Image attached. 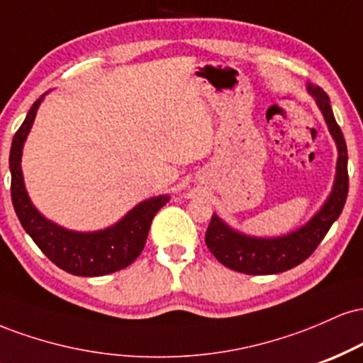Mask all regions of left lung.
Returning <instances> with one entry per match:
<instances>
[{
    "label": "left lung",
    "mask_w": 363,
    "mask_h": 363,
    "mask_svg": "<svg viewBox=\"0 0 363 363\" xmlns=\"http://www.w3.org/2000/svg\"><path fill=\"white\" fill-rule=\"evenodd\" d=\"M307 91L315 99V104L323 112L329 133L338 148L335 184L324 205L309 222L290 234L273 237V239L237 232L213 213L206 230V245L216 259L234 272L245 274H277L295 268L315 251L331 225L343 211L348 196L347 143L333 116L326 91L312 83H307Z\"/></svg>",
    "instance_id": "obj_1"
}]
</instances>
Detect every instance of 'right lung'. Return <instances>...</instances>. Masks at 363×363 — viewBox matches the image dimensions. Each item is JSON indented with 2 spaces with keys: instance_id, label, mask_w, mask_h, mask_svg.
<instances>
[{
  "instance_id": "1",
  "label": "right lung",
  "mask_w": 363,
  "mask_h": 363,
  "mask_svg": "<svg viewBox=\"0 0 363 363\" xmlns=\"http://www.w3.org/2000/svg\"><path fill=\"white\" fill-rule=\"evenodd\" d=\"M44 95L37 99L27 118L15 133L10 150L11 201L15 213L37 247L57 268L77 277H104L126 268L143 251L150 225L169 196H153L128 211L118 223L97 232H74L62 228L37 211L25 189L22 174V150L34 124Z\"/></svg>"
}]
</instances>
